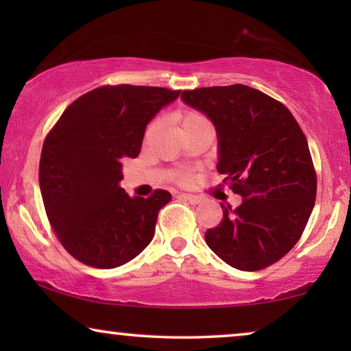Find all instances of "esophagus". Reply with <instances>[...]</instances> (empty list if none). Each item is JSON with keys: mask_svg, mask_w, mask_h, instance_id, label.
I'll return each instance as SVG.
<instances>
[{"mask_svg": "<svg viewBox=\"0 0 351 351\" xmlns=\"http://www.w3.org/2000/svg\"><path fill=\"white\" fill-rule=\"evenodd\" d=\"M180 198L190 201L191 204H198L199 201H201V196H198V195H189V193H182Z\"/></svg>", "mask_w": 351, "mask_h": 351, "instance_id": "34e87169", "label": "esophagus"}]
</instances>
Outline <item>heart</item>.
I'll return each instance as SVG.
<instances>
[{
	"mask_svg": "<svg viewBox=\"0 0 351 351\" xmlns=\"http://www.w3.org/2000/svg\"><path fill=\"white\" fill-rule=\"evenodd\" d=\"M179 119H180L182 129L189 128V126H191V124H196V123H201V121H208L204 114L199 113V112H196V110H185V112L180 113ZM152 129H153V124H150V126L147 128L145 136H148V134L152 132ZM177 179H179L180 182H184V184H186V182H190L191 179H193V176L189 174V172H184V174H179V177H177Z\"/></svg>",
	"mask_w": 351,
	"mask_h": 351,
	"instance_id": "obj_1",
	"label": "heart"
}]
</instances>
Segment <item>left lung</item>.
Segmentation results:
<instances>
[{"label":"left lung","mask_w":351,"mask_h":351,"mask_svg":"<svg viewBox=\"0 0 351 351\" xmlns=\"http://www.w3.org/2000/svg\"><path fill=\"white\" fill-rule=\"evenodd\" d=\"M190 107L213 119L219 136L217 171L243 196L222 206L223 219L204 233L225 263L243 271L273 265L295 246L316 199L308 142L289 108L244 84L184 90Z\"/></svg>","instance_id":"obj_1"}]
</instances>
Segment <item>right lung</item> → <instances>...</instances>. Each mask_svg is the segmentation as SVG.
I'll list each match as a JSON object with an SVG mask.
<instances>
[{
	"label": "right lung",
	"mask_w": 351,
	"mask_h": 351,
	"mask_svg": "<svg viewBox=\"0 0 351 351\" xmlns=\"http://www.w3.org/2000/svg\"><path fill=\"white\" fill-rule=\"evenodd\" d=\"M180 90L100 86L70 104L43 143V203L65 251L84 265L114 268L137 257L172 198L155 190L131 198L119 186L121 161L137 158L150 119Z\"/></svg>",
	"instance_id": "right-lung-1"
}]
</instances>
